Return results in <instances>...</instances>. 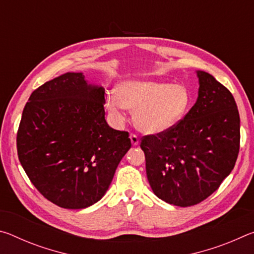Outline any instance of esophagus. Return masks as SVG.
Instances as JSON below:
<instances>
[{
  "label": "esophagus",
  "mask_w": 254,
  "mask_h": 254,
  "mask_svg": "<svg viewBox=\"0 0 254 254\" xmlns=\"http://www.w3.org/2000/svg\"><path fill=\"white\" fill-rule=\"evenodd\" d=\"M130 139H131V142L133 145H136L137 143H139V137H137L135 134H131Z\"/></svg>",
  "instance_id": "obj_1"
}]
</instances>
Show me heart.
I'll list each match as a JSON object with an SVG mask.
<instances>
[{
    "label": "heart",
    "instance_id": "b5f03b06",
    "mask_svg": "<svg viewBox=\"0 0 254 254\" xmlns=\"http://www.w3.org/2000/svg\"><path fill=\"white\" fill-rule=\"evenodd\" d=\"M190 94L184 85L153 79H132L120 84L117 95L107 96L106 105L120 115L126 107L133 112L135 127L148 134L170 130L182 121L190 106Z\"/></svg>",
    "mask_w": 254,
    "mask_h": 254
}]
</instances>
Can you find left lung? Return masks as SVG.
I'll use <instances>...</instances> for the list:
<instances>
[{"instance_id":"left-lung-1","label":"left lung","mask_w":254,"mask_h":254,"mask_svg":"<svg viewBox=\"0 0 254 254\" xmlns=\"http://www.w3.org/2000/svg\"><path fill=\"white\" fill-rule=\"evenodd\" d=\"M198 98L177 126L141 137L156 196L180 207L199 204L230 175L240 150V115L232 93L197 71Z\"/></svg>"}]
</instances>
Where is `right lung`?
I'll list each match as a JSON object with an SVG mask.
<instances>
[{"label": "right lung", "mask_w": 254, "mask_h": 254, "mask_svg": "<svg viewBox=\"0 0 254 254\" xmlns=\"http://www.w3.org/2000/svg\"><path fill=\"white\" fill-rule=\"evenodd\" d=\"M104 94L81 72H66L33 91L23 109L19 160L33 186L59 207L100 200L131 148L128 132L105 121Z\"/></svg>", "instance_id": "add662e5"}]
</instances>
